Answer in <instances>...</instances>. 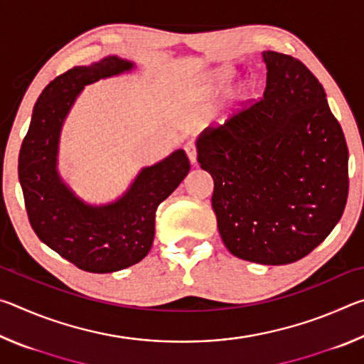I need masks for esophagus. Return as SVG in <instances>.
I'll list each match as a JSON object with an SVG mask.
<instances>
[{"instance_id": "obj_1", "label": "esophagus", "mask_w": 364, "mask_h": 364, "mask_svg": "<svg viewBox=\"0 0 364 364\" xmlns=\"http://www.w3.org/2000/svg\"><path fill=\"white\" fill-rule=\"evenodd\" d=\"M184 149H186V154H188V157L191 160V164H196L197 162V147H196V144L188 143Z\"/></svg>"}]
</instances>
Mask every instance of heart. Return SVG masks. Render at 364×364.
<instances>
[{
	"label": "heart",
	"instance_id": "b5f03b06",
	"mask_svg": "<svg viewBox=\"0 0 364 364\" xmlns=\"http://www.w3.org/2000/svg\"><path fill=\"white\" fill-rule=\"evenodd\" d=\"M231 77H232V73L230 70H226V69L213 73V80H215V82H218V83H228L231 80Z\"/></svg>",
	"mask_w": 364,
	"mask_h": 364
}]
</instances>
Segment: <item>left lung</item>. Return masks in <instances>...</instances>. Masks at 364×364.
Segmentation results:
<instances>
[{
  "instance_id": "left-lung-1",
  "label": "left lung",
  "mask_w": 364,
  "mask_h": 364,
  "mask_svg": "<svg viewBox=\"0 0 364 364\" xmlns=\"http://www.w3.org/2000/svg\"><path fill=\"white\" fill-rule=\"evenodd\" d=\"M267 86L225 125L197 139L213 178L212 207L234 257L297 262L341 220L348 197V147L323 85L300 59L264 51Z\"/></svg>"
}]
</instances>
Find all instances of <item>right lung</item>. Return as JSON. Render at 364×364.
<instances>
[{
    "label": "right lung",
    "instance_id": "obj_1",
    "mask_svg": "<svg viewBox=\"0 0 364 364\" xmlns=\"http://www.w3.org/2000/svg\"><path fill=\"white\" fill-rule=\"evenodd\" d=\"M115 56L90 67L77 65L49 83L36 101L19 152V181L36 236L49 249L90 273H112L143 260L156 231V210L173 193L191 164L176 151L144 168L120 200L106 207L85 205L56 171L59 132L85 85L130 70Z\"/></svg>",
    "mask_w": 364,
    "mask_h": 364
}]
</instances>
